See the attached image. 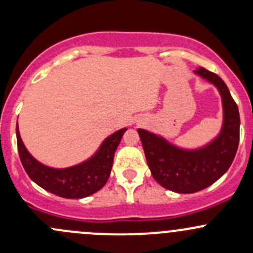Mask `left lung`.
<instances>
[{"instance_id":"8db88e82","label":"left lung","mask_w":253,"mask_h":253,"mask_svg":"<svg viewBox=\"0 0 253 253\" xmlns=\"http://www.w3.org/2000/svg\"><path fill=\"white\" fill-rule=\"evenodd\" d=\"M193 72L213 84L221 96L223 125L218 136L202 147L187 149L147 129H137L153 177L163 187L177 193L198 192L219 180L230 168L240 139L239 109L226 84L202 67Z\"/></svg>"}]
</instances>
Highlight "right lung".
<instances>
[{
	"label": "right lung",
	"mask_w": 253,
	"mask_h": 253,
	"mask_svg": "<svg viewBox=\"0 0 253 253\" xmlns=\"http://www.w3.org/2000/svg\"><path fill=\"white\" fill-rule=\"evenodd\" d=\"M127 127L104 139L89 159L70 168H51L35 159L20 138L17 122V144L20 162L28 176L37 185L63 198H84L98 192L110 176L114 155Z\"/></svg>",
	"instance_id": "obj_1"
}]
</instances>
